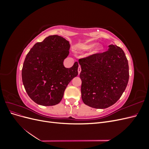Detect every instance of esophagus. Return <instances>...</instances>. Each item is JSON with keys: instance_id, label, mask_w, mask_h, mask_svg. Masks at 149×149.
Instances as JSON below:
<instances>
[{"instance_id": "esophagus-1", "label": "esophagus", "mask_w": 149, "mask_h": 149, "mask_svg": "<svg viewBox=\"0 0 149 149\" xmlns=\"http://www.w3.org/2000/svg\"><path fill=\"white\" fill-rule=\"evenodd\" d=\"M81 66H79L78 69V74H79L80 73H81Z\"/></svg>"}]
</instances>
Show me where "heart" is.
<instances>
[{
  "mask_svg": "<svg viewBox=\"0 0 149 149\" xmlns=\"http://www.w3.org/2000/svg\"><path fill=\"white\" fill-rule=\"evenodd\" d=\"M95 45H96V43H89V44H86V45H83L80 46V48L83 49V50L86 51V50H89V49H91V48H93L94 46H95ZM101 49H102V47L101 46H97L93 53H98L101 50Z\"/></svg>",
  "mask_w": 149,
  "mask_h": 149,
  "instance_id": "b5f03b06",
  "label": "heart"
}]
</instances>
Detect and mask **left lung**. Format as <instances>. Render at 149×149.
Here are the masks:
<instances>
[{
	"mask_svg": "<svg viewBox=\"0 0 149 149\" xmlns=\"http://www.w3.org/2000/svg\"><path fill=\"white\" fill-rule=\"evenodd\" d=\"M79 63L85 104L105 109L119 100L129 78L128 61L123 49L111 45L107 51L81 58Z\"/></svg>",
	"mask_w": 149,
	"mask_h": 149,
	"instance_id": "8db88e82",
	"label": "left lung"
}]
</instances>
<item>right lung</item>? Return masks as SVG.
<instances>
[{
	"label": "right lung",
	"mask_w": 149,
	"mask_h": 149,
	"mask_svg": "<svg viewBox=\"0 0 149 149\" xmlns=\"http://www.w3.org/2000/svg\"><path fill=\"white\" fill-rule=\"evenodd\" d=\"M69 42L51 35L35 43L26 55L22 78L29 96L38 104H58L71 81L78 74V63L66 68L63 61L69 55Z\"/></svg>",
	"instance_id": "obj_1"
}]
</instances>
